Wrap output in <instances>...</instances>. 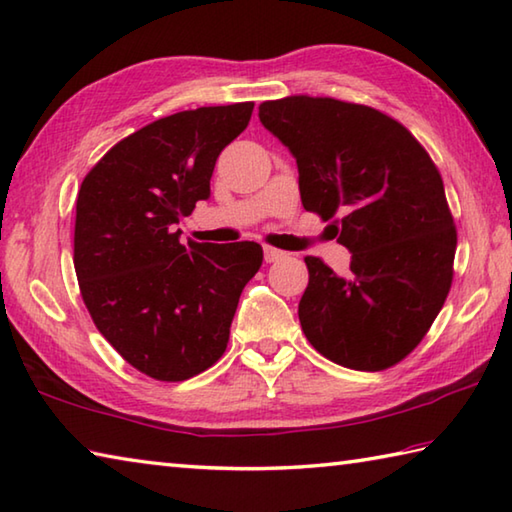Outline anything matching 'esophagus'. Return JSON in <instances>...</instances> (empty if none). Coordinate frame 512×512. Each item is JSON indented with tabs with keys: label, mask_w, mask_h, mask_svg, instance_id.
Masks as SVG:
<instances>
[{
	"label": "esophagus",
	"mask_w": 512,
	"mask_h": 512,
	"mask_svg": "<svg viewBox=\"0 0 512 512\" xmlns=\"http://www.w3.org/2000/svg\"><path fill=\"white\" fill-rule=\"evenodd\" d=\"M286 253L280 248H273V246H264V259L266 264H273V262H280V259H284Z\"/></svg>",
	"instance_id": "1"
}]
</instances>
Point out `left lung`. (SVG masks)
Segmentation results:
<instances>
[{
	"mask_svg": "<svg viewBox=\"0 0 512 512\" xmlns=\"http://www.w3.org/2000/svg\"><path fill=\"white\" fill-rule=\"evenodd\" d=\"M259 120L295 156L304 210L331 221L351 250L347 277L304 257L306 340L349 369L398 365L452 286L457 226L439 167L410 129L358 102L286 96L262 102Z\"/></svg>",
	"mask_w": 512,
	"mask_h": 512,
	"instance_id": "1",
	"label": "left lung"
}]
</instances>
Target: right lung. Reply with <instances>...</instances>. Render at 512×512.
I'll return each mask as SVG.
<instances>
[{
	"instance_id": "obj_1",
	"label": "right lung",
	"mask_w": 512,
	"mask_h": 512,
	"mask_svg": "<svg viewBox=\"0 0 512 512\" xmlns=\"http://www.w3.org/2000/svg\"><path fill=\"white\" fill-rule=\"evenodd\" d=\"M255 102L179 111L118 141L78 190L73 266L96 329L163 383L224 356L239 295L262 266L255 241L181 244L174 224L210 197L217 156Z\"/></svg>"
}]
</instances>
